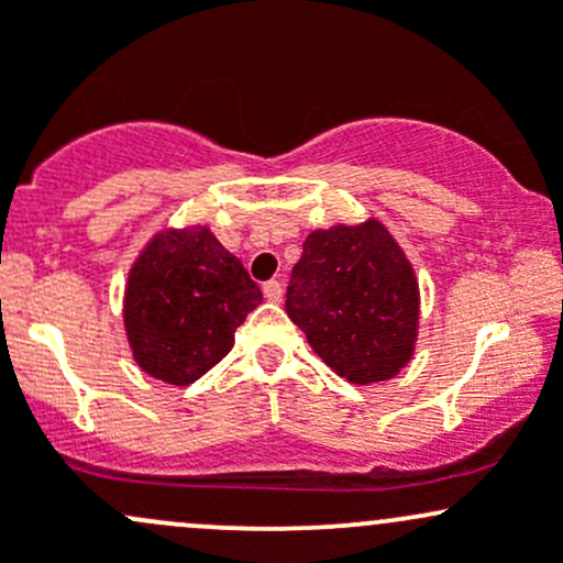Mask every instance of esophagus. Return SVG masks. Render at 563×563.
<instances>
[{"label":"esophagus","instance_id":"34e87169","mask_svg":"<svg viewBox=\"0 0 563 563\" xmlns=\"http://www.w3.org/2000/svg\"><path fill=\"white\" fill-rule=\"evenodd\" d=\"M263 295H265V300H271V303H279V300H282V295H284V287H282V282H279V279H271V282H265V284H263Z\"/></svg>","mask_w":563,"mask_h":563}]
</instances>
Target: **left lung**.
Masks as SVG:
<instances>
[{"mask_svg":"<svg viewBox=\"0 0 563 563\" xmlns=\"http://www.w3.org/2000/svg\"><path fill=\"white\" fill-rule=\"evenodd\" d=\"M284 308L313 352L352 384L397 376L413 354L419 284L376 220L308 235Z\"/></svg>","mask_w":563,"mask_h":563,"instance_id":"obj_1","label":"left lung"}]
</instances>
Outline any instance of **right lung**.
<instances>
[{
  "label": "right lung",
  "mask_w": 563,
  "mask_h": 563,
  "mask_svg": "<svg viewBox=\"0 0 563 563\" xmlns=\"http://www.w3.org/2000/svg\"><path fill=\"white\" fill-rule=\"evenodd\" d=\"M263 303L241 260L207 228L158 235L125 289V332L144 373L187 386L233 346V332Z\"/></svg>",
  "instance_id": "obj_1"
}]
</instances>
